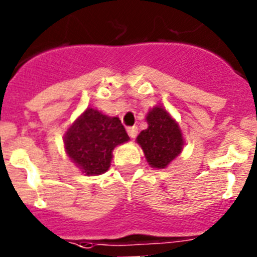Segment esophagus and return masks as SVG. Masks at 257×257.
<instances>
[{
    "mask_svg": "<svg viewBox=\"0 0 257 257\" xmlns=\"http://www.w3.org/2000/svg\"><path fill=\"white\" fill-rule=\"evenodd\" d=\"M127 133H128V135H130V138H133V139H135L136 135H138V127H136V126L128 127V128H127Z\"/></svg>",
    "mask_w": 257,
    "mask_h": 257,
    "instance_id": "obj_1",
    "label": "esophagus"
}]
</instances>
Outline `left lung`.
I'll list each match as a JSON object with an SVG mask.
<instances>
[{
  "label": "left lung",
  "instance_id": "8db88e82",
  "mask_svg": "<svg viewBox=\"0 0 257 257\" xmlns=\"http://www.w3.org/2000/svg\"><path fill=\"white\" fill-rule=\"evenodd\" d=\"M148 127L136 138L147 162L153 169H166L183 152V133L179 123L162 105H156L147 114Z\"/></svg>",
  "mask_w": 257,
  "mask_h": 257
}]
</instances>
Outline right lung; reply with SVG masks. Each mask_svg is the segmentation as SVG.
Instances as JSON below:
<instances>
[{
  "label": "right lung",
  "instance_id": "right-lung-1",
  "mask_svg": "<svg viewBox=\"0 0 257 257\" xmlns=\"http://www.w3.org/2000/svg\"><path fill=\"white\" fill-rule=\"evenodd\" d=\"M128 140L119 118L88 106L64 134V149L82 174L96 176L108 171L115 147Z\"/></svg>",
  "mask_w": 257,
  "mask_h": 257
}]
</instances>
